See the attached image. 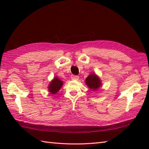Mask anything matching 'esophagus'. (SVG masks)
I'll return each mask as SVG.
<instances>
[{"mask_svg": "<svg viewBox=\"0 0 149 149\" xmlns=\"http://www.w3.org/2000/svg\"><path fill=\"white\" fill-rule=\"evenodd\" d=\"M71 79L72 80H78L79 79V76L77 75H72L71 76Z\"/></svg>", "mask_w": 149, "mask_h": 149, "instance_id": "1", "label": "esophagus"}]
</instances>
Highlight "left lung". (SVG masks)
<instances>
[{
	"instance_id": "1",
	"label": "left lung",
	"mask_w": 149,
	"mask_h": 149,
	"mask_svg": "<svg viewBox=\"0 0 149 149\" xmlns=\"http://www.w3.org/2000/svg\"><path fill=\"white\" fill-rule=\"evenodd\" d=\"M87 86L89 87L90 89L91 90H97L101 86V81L99 77L97 75L93 73L86 77V81H85Z\"/></svg>"
}]
</instances>
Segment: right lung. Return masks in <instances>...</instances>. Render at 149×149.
Segmentation results:
<instances>
[{"instance_id": "obj_1", "label": "right lung", "mask_w": 149, "mask_h": 149, "mask_svg": "<svg viewBox=\"0 0 149 149\" xmlns=\"http://www.w3.org/2000/svg\"><path fill=\"white\" fill-rule=\"evenodd\" d=\"M63 84V82L60 80L58 77H55L53 79L52 81L50 82L48 90L49 92L51 94H56L58 92V91L61 89Z\"/></svg>"}]
</instances>
